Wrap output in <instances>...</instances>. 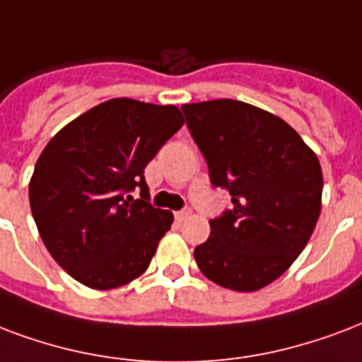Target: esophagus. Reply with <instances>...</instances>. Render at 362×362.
I'll use <instances>...</instances> for the list:
<instances>
[{
	"instance_id": "obj_1",
	"label": "esophagus",
	"mask_w": 362,
	"mask_h": 362,
	"mask_svg": "<svg viewBox=\"0 0 362 362\" xmlns=\"http://www.w3.org/2000/svg\"><path fill=\"white\" fill-rule=\"evenodd\" d=\"M175 216L178 222H182V220H187V218L192 216V211H189V209H182V211L175 212Z\"/></svg>"
}]
</instances>
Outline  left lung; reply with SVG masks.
<instances>
[{
  "label": "left lung",
  "mask_w": 362,
  "mask_h": 362,
  "mask_svg": "<svg viewBox=\"0 0 362 362\" xmlns=\"http://www.w3.org/2000/svg\"><path fill=\"white\" fill-rule=\"evenodd\" d=\"M186 125L231 209L212 218L193 256L220 286L252 292L281 277L302 252L321 212L319 159L277 115L245 102L184 104Z\"/></svg>",
  "instance_id": "1"
}]
</instances>
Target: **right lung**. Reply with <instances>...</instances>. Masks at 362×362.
<instances>
[{
    "label": "right lung",
    "mask_w": 362,
    "mask_h": 362,
    "mask_svg": "<svg viewBox=\"0 0 362 362\" xmlns=\"http://www.w3.org/2000/svg\"><path fill=\"white\" fill-rule=\"evenodd\" d=\"M184 125L176 106L102 102L57 132L30 180L47 250L81 285L110 291L148 269L173 212L150 203L146 165ZM141 189V199L130 193Z\"/></svg>",
    "instance_id": "1"
}]
</instances>
